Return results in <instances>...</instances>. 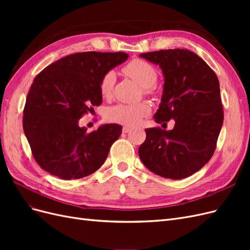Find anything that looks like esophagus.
<instances>
[{
    "label": "esophagus",
    "mask_w": 250,
    "mask_h": 250,
    "mask_svg": "<svg viewBox=\"0 0 250 250\" xmlns=\"http://www.w3.org/2000/svg\"><path fill=\"white\" fill-rule=\"evenodd\" d=\"M130 130H131V127H129V126H124L123 129H122L123 133H128Z\"/></svg>",
    "instance_id": "esophagus-1"
}]
</instances>
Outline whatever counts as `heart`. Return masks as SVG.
I'll use <instances>...</instances> for the list:
<instances>
[{
	"instance_id": "heart-1",
	"label": "heart",
	"mask_w": 250,
	"mask_h": 250,
	"mask_svg": "<svg viewBox=\"0 0 250 250\" xmlns=\"http://www.w3.org/2000/svg\"><path fill=\"white\" fill-rule=\"evenodd\" d=\"M122 71L128 77L137 81L141 86H143L144 92L146 94H153L154 84L158 78V73L154 65L144 59L134 58L123 66ZM115 83V72L108 71L103 75L99 84L102 97L109 98L112 95ZM150 112V105L145 101L135 104L120 103L107 108L105 112V118L111 123L133 126L140 123L143 118L149 116Z\"/></svg>"
}]
</instances>
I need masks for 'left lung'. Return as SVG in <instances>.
I'll use <instances>...</instances> for the list:
<instances>
[{
  "instance_id": "1",
  "label": "left lung",
  "mask_w": 250,
  "mask_h": 250,
  "mask_svg": "<svg viewBox=\"0 0 250 250\" xmlns=\"http://www.w3.org/2000/svg\"><path fill=\"white\" fill-rule=\"evenodd\" d=\"M141 57L160 64L165 76L155 122L175 121L170 131L147 128L146 140L139 148L141 161L165 178L191 176L213 156L223 124L217 75L202 58L187 49L143 53Z\"/></svg>"
}]
</instances>
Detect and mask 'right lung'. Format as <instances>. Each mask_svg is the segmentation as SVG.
Returning a JSON list of instances; mask_svg holds the SVG:
<instances>
[{"label": "right lung", "instance_id": "obj_1", "mask_svg": "<svg viewBox=\"0 0 250 250\" xmlns=\"http://www.w3.org/2000/svg\"><path fill=\"white\" fill-rule=\"evenodd\" d=\"M127 58L124 52L75 53L36 75L22 111V127L42 169L70 180L88 176L104 164L122 126L105 124L87 132L78 121L102 103L101 77Z\"/></svg>", "mask_w": 250, "mask_h": 250}]
</instances>
